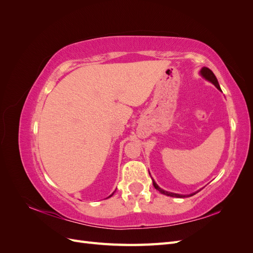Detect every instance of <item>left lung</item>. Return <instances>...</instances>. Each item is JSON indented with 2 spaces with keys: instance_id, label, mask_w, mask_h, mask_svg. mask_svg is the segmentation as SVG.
<instances>
[{
  "instance_id": "left-lung-1",
  "label": "left lung",
  "mask_w": 253,
  "mask_h": 253,
  "mask_svg": "<svg viewBox=\"0 0 253 253\" xmlns=\"http://www.w3.org/2000/svg\"><path fill=\"white\" fill-rule=\"evenodd\" d=\"M201 74H202V76H203L204 78H206L208 81L212 82V83L214 84V85H215V86L217 87V89L221 90L220 87H219V84H218V82H217V79H216V77H215V75L213 74V72L210 70V68H208V67H203L202 71H201ZM153 186H154L155 189L158 190L160 193H163V194L168 195V196H173V197H185V196H187V197H188V196H192V195L195 194V193H193V194H190V195H180V194H176V193L167 192V191H165V190H163V189H160V188L157 186V183H156L154 180H153Z\"/></svg>"
}]
</instances>
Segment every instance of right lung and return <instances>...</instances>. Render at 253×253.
Listing matches in <instances>:
<instances>
[{"label": "right lung", "instance_id": "obj_1", "mask_svg": "<svg viewBox=\"0 0 253 253\" xmlns=\"http://www.w3.org/2000/svg\"><path fill=\"white\" fill-rule=\"evenodd\" d=\"M112 195H113V194H112ZM112 195H111V196H112ZM111 196H110V197H111Z\"/></svg>", "mask_w": 253, "mask_h": 253}]
</instances>
